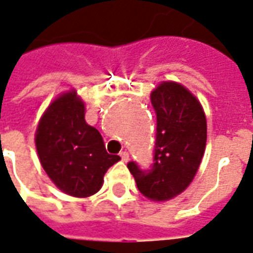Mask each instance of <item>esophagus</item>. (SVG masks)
I'll return each mask as SVG.
<instances>
[{"label":"esophagus","instance_id":"obj_1","mask_svg":"<svg viewBox=\"0 0 253 253\" xmlns=\"http://www.w3.org/2000/svg\"><path fill=\"white\" fill-rule=\"evenodd\" d=\"M120 156H121V159H123V162H128L129 160V154L126 152V151H123V152H120Z\"/></svg>","mask_w":253,"mask_h":253}]
</instances>
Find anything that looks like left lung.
I'll return each mask as SVG.
<instances>
[{"label":"left lung","mask_w":253,"mask_h":253,"mask_svg":"<svg viewBox=\"0 0 253 253\" xmlns=\"http://www.w3.org/2000/svg\"><path fill=\"white\" fill-rule=\"evenodd\" d=\"M156 114L154 163L149 169L129 162L141 194L169 201L194 179L206 147V117L200 101L175 82H163L151 93Z\"/></svg>","instance_id":"8db88e82"}]
</instances>
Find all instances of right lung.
Masks as SVG:
<instances>
[{
  "label": "right lung",
  "instance_id": "right-lung-1",
  "mask_svg": "<svg viewBox=\"0 0 253 253\" xmlns=\"http://www.w3.org/2000/svg\"><path fill=\"white\" fill-rule=\"evenodd\" d=\"M35 143L49 179L77 198L95 194L105 172L120 160L106 152L101 133L84 121V104L75 90L49 105L39 123Z\"/></svg>",
  "mask_w": 253,
  "mask_h": 253
}]
</instances>
